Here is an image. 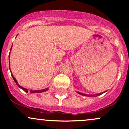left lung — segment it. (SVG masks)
I'll list each match as a JSON object with an SVG mask.
<instances>
[{
    "mask_svg": "<svg viewBox=\"0 0 129 129\" xmlns=\"http://www.w3.org/2000/svg\"><path fill=\"white\" fill-rule=\"evenodd\" d=\"M104 92H103V93H98V94H96V95H87V94H84V93H81V92H77V93H79V94H80V95H84V96H98V95H101L102 94V93H104Z\"/></svg>",
    "mask_w": 129,
    "mask_h": 129,
    "instance_id": "1",
    "label": "left lung"
}]
</instances>
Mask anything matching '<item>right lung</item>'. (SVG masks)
<instances>
[{"mask_svg":"<svg viewBox=\"0 0 129 129\" xmlns=\"http://www.w3.org/2000/svg\"><path fill=\"white\" fill-rule=\"evenodd\" d=\"M11 48H12V46H11ZM10 51H11V50H10ZM9 58H10V55H9ZM9 65H10V63H9ZM11 76H12V77H13V78L14 81H15V83H16L17 85L18 86H19V87H20V88H21L22 89H23V90L24 91H25V92H26V93H28V89L24 88V87H22V86H20L19 84H18V83H17V81L16 79V78H14V77L13 76V74H12V73H11ZM48 88H46V89H42V90H30V92H31V93H41V92H43L47 91V90H48Z\"/></svg>","mask_w":129,"mask_h":129,"instance_id":"right-lung-1","label":"right lung"}]
</instances>
